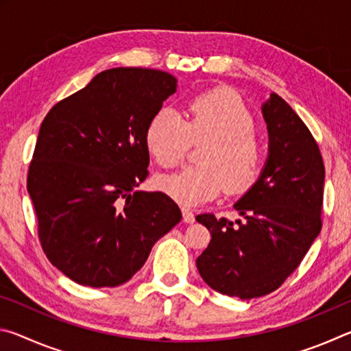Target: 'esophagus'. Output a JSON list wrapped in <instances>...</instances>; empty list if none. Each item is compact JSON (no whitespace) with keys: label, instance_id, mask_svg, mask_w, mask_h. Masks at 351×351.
<instances>
[{"label":"esophagus","instance_id":"esophagus-1","mask_svg":"<svg viewBox=\"0 0 351 351\" xmlns=\"http://www.w3.org/2000/svg\"><path fill=\"white\" fill-rule=\"evenodd\" d=\"M182 217H184V221L186 223H193L195 221V213L192 209H189V207H182Z\"/></svg>","mask_w":351,"mask_h":351}]
</instances>
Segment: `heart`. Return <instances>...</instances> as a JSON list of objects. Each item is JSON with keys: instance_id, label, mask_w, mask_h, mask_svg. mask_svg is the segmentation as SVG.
I'll return each mask as SVG.
<instances>
[{"instance_id": "obj_1", "label": "heart", "mask_w": 351, "mask_h": 351, "mask_svg": "<svg viewBox=\"0 0 351 351\" xmlns=\"http://www.w3.org/2000/svg\"><path fill=\"white\" fill-rule=\"evenodd\" d=\"M187 121L175 110L156 111L145 130L150 156L162 169L180 165L190 144L201 145L197 167L164 176L159 187L181 204L193 206L228 193H243L258 180L265 150L251 110L230 88L199 93L187 104Z\"/></svg>"}]
</instances>
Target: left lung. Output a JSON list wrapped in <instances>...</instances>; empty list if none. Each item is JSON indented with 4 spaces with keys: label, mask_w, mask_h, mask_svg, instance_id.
<instances>
[{
    "label": "left lung",
    "mask_w": 351,
    "mask_h": 351,
    "mask_svg": "<svg viewBox=\"0 0 351 351\" xmlns=\"http://www.w3.org/2000/svg\"><path fill=\"white\" fill-rule=\"evenodd\" d=\"M261 110L269 156L258 181L234 206L245 219L197 217L212 235L197 258L199 276L212 289L243 300L280 288L322 229L325 167L316 139L277 94Z\"/></svg>",
    "instance_id": "obj_1"
}]
</instances>
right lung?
Wrapping results in <instances>:
<instances>
[{
	"mask_svg": "<svg viewBox=\"0 0 351 351\" xmlns=\"http://www.w3.org/2000/svg\"><path fill=\"white\" fill-rule=\"evenodd\" d=\"M175 91L164 71L106 69L41 122L27 192L46 257L75 283L128 282L181 221L169 195L136 190L148 175L147 125Z\"/></svg>",
	"mask_w": 351,
	"mask_h": 351,
	"instance_id": "1",
	"label": "right lung"
}]
</instances>
